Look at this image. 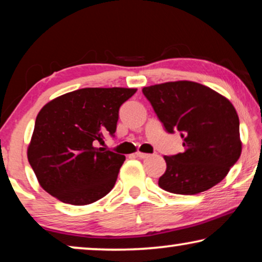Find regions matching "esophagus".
Returning <instances> with one entry per match:
<instances>
[{"label": "esophagus", "instance_id": "34e87169", "mask_svg": "<svg viewBox=\"0 0 262 262\" xmlns=\"http://www.w3.org/2000/svg\"><path fill=\"white\" fill-rule=\"evenodd\" d=\"M136 156L139 157V159H148V157H150V154L137 151V152H136Z\"/></svg>", "mask_w": 262, "mask_h": 262}]
</instances>
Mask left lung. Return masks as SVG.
Listing matches in <instances>:
<instances>
[{"mask_svg": "<svg viewBox=\"0 0 262 262\" xmlns=\"http://www.w3.org/2000/svg\"><path fill=\"white\" fill-rule=\"evenodd\" d=\"M143 94L168 132H181L185 150L164 156L167 169L159 186L175 194L205 192L227 177L241 156L239 120L220 93L192 81L143 88Z\"/></svg>", "mask_w": 262, "mask_h": 262, "instance_id": "left-lung-1", "label": "left lung"}]
</instances>
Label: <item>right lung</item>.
Returning a JSON list of instances; mask_svg holds the SVG:
<instances>
[{
    "instance_id": "obj_1",
    "label": "right lung",
    "mask_w": 262,
    "mask_h": 262,
    "mask_svg": "<svg viewBox=\"0 0 262 262\" xmlns=\"http://www.w3.org/2000/svg\"><path fill=\"white\" fill-rule=\"evenodd\" d=\"M136 88H82L51 100L38 113L27 159L39 185L71 205L111 192L125 156L96 148L117 130L119 108Z\"/></svg>"
}]
</instances>
